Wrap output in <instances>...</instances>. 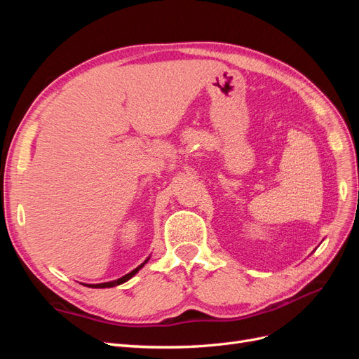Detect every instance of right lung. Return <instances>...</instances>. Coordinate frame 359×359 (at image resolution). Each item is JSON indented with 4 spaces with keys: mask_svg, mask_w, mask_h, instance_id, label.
Here are the masks:
<instances>
[{
    "mask_svg": "<svg viewBox=\"0 0 359 359\" xmlns=\"http://www.w3.org/2000/svg\"><path fill=\"white\" fill-rule=\"evenodd\" d=\"M149 260V257H147V260L144 264H140L137 268H135L133 271H130L128 274H126V276H123L121 278H116V280H114V281H106V283H99V285H85V286H90V287H95V289H104V287H114V286H118V285H123V283H126L127 280H130L132 278L136 273H139V269L142 268L147 262Z\"/></svg>",
    "mask_w": 359,
    "mask_h": 359,
    "instance_id": "right-lung-1",
    "label": "right lung"
}]
</instances>
